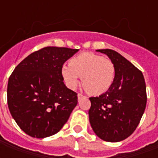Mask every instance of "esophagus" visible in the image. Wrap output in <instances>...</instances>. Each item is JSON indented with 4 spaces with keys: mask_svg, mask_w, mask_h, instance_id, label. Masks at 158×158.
Segmentation results:
<instances>
[{
    "mask_svg": "<svg viewBox=\"0 0 158 158\" xmlns=\"http://www.w3.org/2000/svg\"><path fill=\"white\" fill-rule=\"evenodd\" d=\"M84 97H85V96H83L82 94H80V93L78 94V100H79V101H80V100L82 99V98H84Z\"/></svg>",
    "mask_w": 158,
    "mask_h": 158,
    "instance_id": "obj_1",
    "label": "esophagus"
}]
</instances>
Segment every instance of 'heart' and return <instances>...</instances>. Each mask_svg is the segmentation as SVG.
Instances as JSON below:
<instances>
[{
	"mask_svg": "<svg viewBox=\"0 0 158 158\" xmlns=\"http://www.w3.org/2000/svg\"><path fill=\"white\" fill-rule=\"evenodd\" d=\"M61 73L69 89H76L79 78L82 77V84L86 90L98 96L107 91L112 86L116 68L110 59L93 52H83L73 57L69 64H63Z\"/></svg>",
	"mask_w": 158,
	"mask_h": 158,
	"instance_id": "heart-1",
	"label": "heart"
}]
</instances>
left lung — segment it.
<instances>
[{
    "mask_svg": "<svg viewBox=\"0 0 158 158\" xmlns=\"http://www.w3.org/2000/svg\"><path fill=\"white\" fill-rule=\"evenodd\" d=\"M106 54L116 68L114 82L102 95L90 97L89 118L94 132L108 142L128 138L135 130L146 106V88L142 73L113 50Z\"/></svg>",
    "mask_w": 158,
    "mask_h": 158,
    "instance_id": "8db88e82",
    "label": "left lung"
}]
</instances>
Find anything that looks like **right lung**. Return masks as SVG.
<instances>
[{
  "label": "right lung",
  "mask_w": 158,
  "mask_h": 158,
  "mask_svg": "<svg viewBox=\"0 0 158 158\" xmlns=\"http://www.w3.org/2000/svg\"><path fill=\"white\" fill-rule=\"evenodd\" d=\"M78 51L44 47L23 59L9 77V111L29 136L42 139L56 134L77 105V93L66 87L61 69Z\"/></svg>",
  "instance_id": "1"
}]
</instances>
